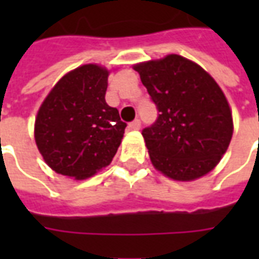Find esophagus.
<instances>
[{"label": "esophagus", "instance_id": "esophagus-1", "mask_svg": "<svg viewBox=\"0 0 259 259\" xmlns=\"http://www.w3.org/2000/svg\"><path fill=\"white\" fill-rule=\"evenodd\" d=\"M129 127L132 130H139L141 127V122H140V119H135L132 123L129 124Z\"/></svg>", "mask_w": 259, "mask_h": 259}]
</instances>
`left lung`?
<instances>
[{"label":"left lung","mask_w":259,"mask_h":259,"mask_svg":"<svg viewBox=\"0 0 259 259\" xmlns=\"http://www.w3.org/2000/svg\"><path fill=\"white\" fill-rule=\"evenodd\" d=\"M158 109L143 129L152 165L175 180H194L217 166L233 135L228 100L204 69L180 55L135 66Z\"/></svg>","instance_id":"left-lung-1"}]
</instances>
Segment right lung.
I'll return each instance as SVG.
<instances>
[{"instance_id": "obj_1", "label": "right lung", "mask_w": 259, "mask_h": 259, "mask_svg": "<svg viewBox=\"0 0 259 259\" xmlns=\"http://www.w3.org/2000/svg\"><path fill=\"white\" fill-rule=\"evenodd\" d=\"M107 87V69L83 65L65 74L42 102L36 144L57 174L85 179L115 157L126 123L105 102Z\"/></svg>"}]
</instances>
